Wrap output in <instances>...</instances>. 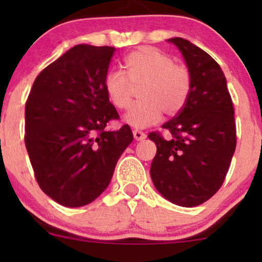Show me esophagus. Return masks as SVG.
I'll list each match as a JSON object with an SVG mask.
<instances>
[{"instance_id":"obj_1","label":"esophagus","mask_w":262,"mask_h":262,"mask_svg":"<svg viewBox=\"0 0 262 262\" xmlns=\"http://www.w3.org/2000/svg\"><path fill=\"white\" fill-rule=\"evenodd\" d=\"M133 135H134V138L137 140H143V139H145V138H146V134L144 133V132L138 130V129H134Z\"/></svg>"}]
</instances>
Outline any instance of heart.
Masks as SVG:
<instances>
[{
    "mask_svg": "<svg viewBox=\"0 0 262 262\" xmlns=\"http://www.w3.org/2000/svg\"><path fill=\"white\" fill-rule=\"evenodd\" d=\"M125 73L111 70L104 77V90L114 107L127 110L134 89L140 102L125 114V122L135 128L155 124L162 113L175 116L186 106L192 90V75L186 65L154 47H141L124 59Z\"/></svg>",
    "mask_w": 262,
    "mask_h": 262,
    "instance_id": "1",
    "label": "heart"
}]
</instances>
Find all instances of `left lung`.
<instances>
[{
    "mask_svg": "<svg viewBox=\"0 0 262 262\" xmlns=\"http://www.w3.org/2000/svg\"><path fill=\"white\" fill-rule=\"evenodd\" d=\"M192 75L186 106L162 124L171 137L149 133L156 144L150 176L170 202L196 207L223 185L236 146L234 107L221 66L209 54L182 38H171Z\"/></svg>",
    "mask_w": 262,
    "mask_h": 262,
    "instance_id": "1",
    "label": "left lung"
}]
</instances>
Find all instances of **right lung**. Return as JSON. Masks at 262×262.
<instances>
[{"label": "right lung", "instance_id": "right-lung-1", "mask_svg": "<svg viewBox=\"0 0 262 262\" xmlns=\"http://www.w3.org/2000/svg\"><path fill=\"white\" fill-rule=\"evenodd\" d=\"M116 48L75 45L40 71L26 102L25 143L35 180L65 207L95 201L113 176L119 156L133 140L104 90Z\"/></svg>", "mask_w": 262, "mask_h": 262}]
</instances>
